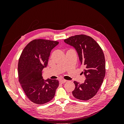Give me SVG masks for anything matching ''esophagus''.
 <instances>
[{"instance_id":"esophagus-1","label":"esophagus","mask_w":124,"mask_h":124,"mask_svg":"<svg viewBox=\"0 0 124 124\" xmlns=\"http://www.w3.org/2000/svg\"><path fill=\"white\" fill-rule=\"evenodd\" d=\"M66 82H67V81L65 80H60V81H59L60 83H61V84L65 83H66Z\"/></svg>"}]
</instances>
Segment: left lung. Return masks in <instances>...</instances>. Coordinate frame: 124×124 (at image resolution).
<instances>
[{
  "mask_svg": "<svg viewBox=\"0 0 124 124\" xmlns=\"http://www.w3.org/2000/svg\"><path fill=\"white\" fill-rule=\"evenodd\" d=\"M64 42L76 48L84 68L86 79L84 83L74 81L76 87L72 92L74 98L88 100L94 97L103 83L106 74V63L102 48L92 37L85 35L71 36Z\"/></svg>",
  "mask_w": 124,
  "mask_h": 124,
  "instance_id": "1",
  "label": "left lung"
}]
</instances>
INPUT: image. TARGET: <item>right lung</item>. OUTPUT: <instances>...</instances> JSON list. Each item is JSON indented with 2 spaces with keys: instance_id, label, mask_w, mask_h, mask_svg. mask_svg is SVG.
Instances as JSON below:
<instances>
[{
  "instance_id": "add662e5",
  "label": "right lung",
  "mask_w": 124,
  "mask_h": 124,
  "mask_svg": "<svg viewBox=\"0 0 124 124\" xmlns=\"http://www.w3.org/2000/svg\"><path fill=\"white\" fill-rule=\"evenodd\" d=\"M58 43L56 41L33 40L25 47L18 60V81L27 98L36 104L51 101L59 86L58 80L44 81L42 76L51 50Z\"/></svg>"
}]
</instances>
